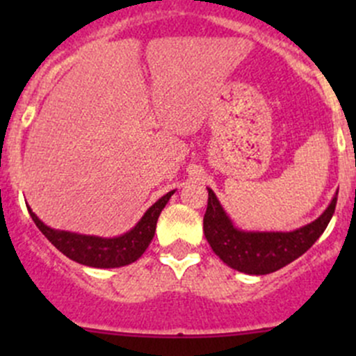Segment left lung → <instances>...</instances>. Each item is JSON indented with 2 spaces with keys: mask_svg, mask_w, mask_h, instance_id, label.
<instances>
[{
  "mask_svg": "<svg viewBox=\"0 0 356 356\" xmlns=\"http://www.w3.org/2000/svg\"><path fill=\"white\" fill-rule=\"evenodd\" d=\"M337 193L317 220L291 232H248L234 227L215 193L208 188L204 238L224 264L251 275H265L300 258L325 231L336 210Z\"/></svg>",
  "mask_w": 356,
  "mask_h": 356,
  "instance_id": "1",
  "label": "left lung"
}]
</instances>
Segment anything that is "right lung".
<instances>
[{
  "label": "right lung",
  "mask_w": 356,
  "mask_h": 356,
  "mask_svg": "<svg viewBox=\"0 0 356 356\" xmlns=\"http://www.w3.org/2000/svg\"><path fill=\"white\" fill-rule=\"evenodd\" d=\"M172 195H174V191L161 196L156 203H153L146 210L141 220L131 231L118 236V238H98V236L56 231V229L42 224L38 215L31 208H27L39 231L48 238V241L56 250L62 251L70 260L95 268H115L132 264L145 253L146 248L152 243L153 236H155L158 217H160L161 210H163Z\"/></svg>",
  "instance_id": "1"
}]
</instances>
